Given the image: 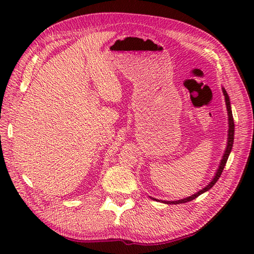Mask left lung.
I'll return each instance as SVG.
<instances>
[{
    "label": "left lung",
    "mask_w": 254,
    "mask_h": 254,
    "mask_svg": "<svg viewBox=\"0 0 254 254\" xmlns=\"http://www.w3.org/2000/svg\"><path fill=\"white\" fill-rule=\"evenodd\" d=\"M223 93L225 96V101H226V107H227V111H228V124H229V128H228V139H227V147H226L225 150V154L223 156V159L220 161L218 169L216 171V174H215V177L213 178V180L208 183V186L205 187L202 190H199L197 193L193 194V195L186 197L183 199H178V201H159V199H156L154 197H152L155 201H158V202H163L165 204H182V203H187V202H190L192 199L196 198L198 195H201L204 192L208 191L210 188H212L215 183L217 182V180L219 179L220 175H222V172L225 168V165L227 163V159L229 157V154L231 152V148H233V144H234V135H235V123H234V118H233V112H231V107H230V100H229V96L227 94V91L225 90V88H223Z\"/></svg>",
    "instance_id": "1"
}]
</instances>
